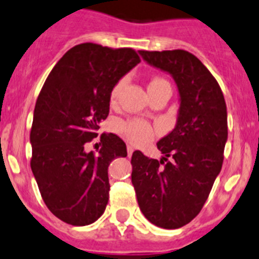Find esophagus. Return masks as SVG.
I'll return each instance as SVG.
<instances>
[{
  "instance_id": "obj_1",
  "label": "esophagus",
  "mask_w": 259,
  "mask_h": 259,
  "mask_svg": "<svg viewBox=\"0 0 259 259\" xmlns=\"http://www.w3.org/2000/svg\"><path fill=\"white\" fill-rule=\"evenodd\" d=\"M126 151H127V156H132V154H133V152H134V147H133V146H127L126 147Z\"/></svg>"
}]
</instances>
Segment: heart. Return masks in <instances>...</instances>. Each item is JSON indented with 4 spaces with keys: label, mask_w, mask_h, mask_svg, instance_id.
<instances>
[{
    "label": "heart",
    "mask_w": 259,
    "mask_h": 259,
    "mask_svg": "<svg viewBox=\"0 0 259 259\" xmlns=\"http://www.w3.org/2000/svg\"><path fill=\"white\" fill-rule=\"evenodd\" d=\"M122 85H124V79H120L115 85L112 87L110 92V102L116 103L118 98V94L121 92ZM168 85L167 81L163 78L158 76V75H154L149 79L148 81V92L157 91V89L165 88ZM117 132L122 135V137L126 139L129 143L135 144V146H141V144L148 143L149 141H152L153 138L154 132L153 127L148 124L147 121L142 120V118H132V120H126V121H121L117 124Z\"/></svg>",
    "instance_id": "obj_1"
}]
</instances>
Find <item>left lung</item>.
Segmentation results:
<instances>
[{
    "instance_id": "obj_1",
    "label": "left lung",
    "mask_w": 259,
    "mask_h": 259,
    "mask_svg": "<svg viewBox=\"0 0 259 259\" xmlns=\"http://www.w3.org/2000/svg\"><path fill=\"white\" fill-rule=\"evenodd\" d=\"M148 64L170 72L180 93L176 127L157 143L165 154L132 157V183L149 222L163 229L189 224L203 208L224 162L228 111L213 75L185 50L139 51Z\"/></svg>"
}]
</instances>
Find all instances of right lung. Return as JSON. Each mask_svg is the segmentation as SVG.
Masks as SVG:
<instances>
[{
  "instance_id": "obj_1",
  "label": "right lung",
  "mask_w": 259,
  "mask_h": 259,
  "mask_svg": "<svg viewBox=\"0 0 259 259\" xmlns=\"http://www.w3.org/2000/svg\"><path fill=\"white\" fill-rule=\"evenodd\" d=\"M141 62L133 48L81 43L70 48L46 79L30 130V167L47 208L57 219L85 226L100 219L110 197L108 166L126 157L112 133L101 135L98 153L85 144L110 112V92Z\"/></svg>"
}]
</instances>
